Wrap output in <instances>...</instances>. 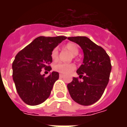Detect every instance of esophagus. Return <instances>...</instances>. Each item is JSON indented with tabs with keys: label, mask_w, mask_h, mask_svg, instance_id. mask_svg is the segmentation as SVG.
Returning a JSON list of instances; mask_svg holds the SVG:
<instances>
[{
	"label": "esophagus",
	"mask_w": 127,
	"mask_h": 127,
	"mask_svg": "<svg viewBox=\"0 0 127 127\" xmlns=\"http://www.w3.org/2000/svg\"><path fill=\"white\" fill-rule=\"evenodd\" d=\"M59 76H60V77H61V78H63V77H64V75H63V74H60V75H59Z\"/></svg>",
	"instance_id": "34e87169"
}]
</instances>
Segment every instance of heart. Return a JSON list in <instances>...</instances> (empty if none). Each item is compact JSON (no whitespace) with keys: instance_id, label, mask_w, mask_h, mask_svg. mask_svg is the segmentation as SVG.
Segmentation results:
<instances>
[{"instance_id":"obj_1","label":"heart","mask_w":127,"mask_h":127,"mask_svg":"<svg viewBox=\"0 0 127 127\" xmlns=\"http://www.w3.org/2000/svg\"><path fill=\"white\" fill-rule=\"evenodd\" d=\"M65 48L71 53L73 56L77 55V54L79 52L78 47L76 45L72 43H69L68 44H66ZM51 58L54 61H56L58 59V50L56 47L53 49L52 51ZM75 69V66L73 64L71 63H58L55 64L54 66V69L55 71L61 73H64V74L69 73L72 71H73Z\"/></svg>"}]
</instances>
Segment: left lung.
<instances>
[{
	"mask_svg": "<svg viewBox=\"0 0 127 127\" xmlns=\"http://www.w3.org/2000/svg\"><path fill=\"white\" fill-rule=\"evenodd\" d=\"M68 39L81 47L84 60L76 71L82 80L73 77L67 88L73 101L82 105H90L101 98L109 82L112 70L110 58L103 48L86 36H73Z\"/></svg>",
	"mask_w": 127,
	"mask_h": 127,
	"instance_id": "left-lung-1",
	"label": "left lung"
}]
</instances>
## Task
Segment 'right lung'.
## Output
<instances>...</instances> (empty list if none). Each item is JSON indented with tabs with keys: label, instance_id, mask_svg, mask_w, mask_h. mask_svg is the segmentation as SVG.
Instances as JSON below:
<instances>
[{
	"label": "right lung",
	"instance_id": "right-lung-1",
	"mask_svg": "<svg viewBox=\"0 0 127 127\" xmlns=\"http://www.w3.org/2000/svg\"><path fill=\"white\" fill-rule=\"evenodd\" d=\"M66 36H39L15 56L12 64L13 80L22 100L29 105L43 103L50 95L59 73L52 72L49 76L41 74L44 68L52 70L51 52Z\"/></svg>",
	"mask_w": 127,
	"mask_h": 127
}]
</instances>
